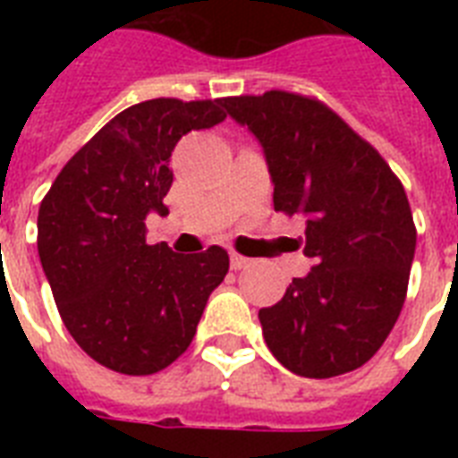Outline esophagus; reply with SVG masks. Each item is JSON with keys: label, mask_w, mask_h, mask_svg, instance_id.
<instances>
[{"label": "esophagus", "mask_w": 458, "mask_h": 458, "mask_svg": "<svg viewBox=\"0 0 458 458\" xmlns=\"http://www.w3.org/2000/svg\"><path fill=\"white\" fill-rule=\"evenodd\" d=\"M250 264H251V259L242 257V254H237V251H230V268H233V271L247 268Z\"/></svg>", "instance_id": "esophagus-1"}]
</instances>
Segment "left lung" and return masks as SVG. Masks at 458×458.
<instances>
[{
	"label": "left lung",
	"mask_w": 458,
	"mask_h": 458,
	"mask_svg": "<svg viewBox=\"0 0 458 458\" xmlns=\"http://www.w3.org/2000/svg\"><path fill=\"white\" fill-rule=\"evenodd\" d=\"M221 104L264 147L273 207L304 218V257L316 264L259 311L266 344L297 376L359 369L383 347L406 300L416 225L404 185L313 97L271 89Z\"/></svg>",
	"instance_id": "8db88e82"
}]
</instances>
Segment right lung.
<instances>
[{
    "instance_id": "1",
    "label": "right lung",
    "mask_w": 458,
    "mask_h": 458,
    "mask_svg": "<svg viewBox=\"0 0 458 458\" xmlns=\"http://www.w3.org/2000/svg\"><path fill=\"white\" fill-rule=\"evenodd\" d=\"M221 99L158 97L128 106L71 157L38 214V251L64 326L88 356L123 376H152L192 342L230 259L223 247L175 254L147 244L164 216L171 152L221 123Z\"/></svg>"
}]
</instances>
